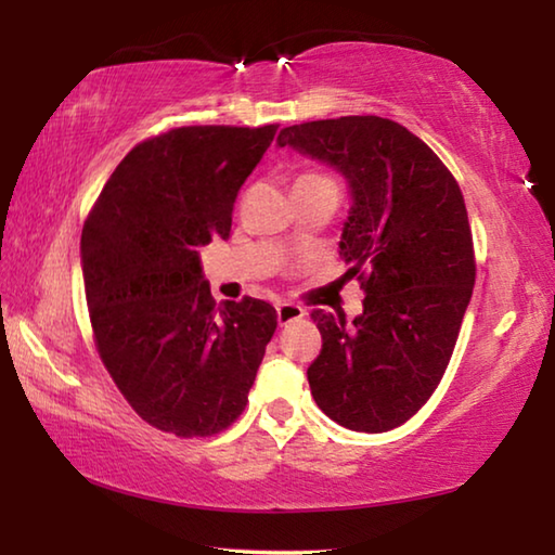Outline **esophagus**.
<instances>
[{"instance_id":"34e87169","label":"esophagus","mask_w":555,"mask_h":555,"mask_svg":"<svg viewBox=\"0 0 555 555\" xmlns=\"http://www.w3.org/2000/svg\"><path fill=\"white\" fill-rule=\"evenodd\" d=\"M306 311L296 304H288V300H279L276 304V321L279 325H286L291 321H298V318H304Z\"/></svg>"}]
</instances>
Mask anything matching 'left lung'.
I'll use <instances>...</instances> for the list:
<instances>
[{
  "label": "left lung",
  "instance_id": "1",
  "mask_svg": "<svg viewBox=\"0 0 555 555\" xmlns=\"http://www.w3.org/2000/svg\"><path fill=\"white\" fill-rule=\"evenodd\" d=\"M335 168L350 188L340 257L362 281L364 308L313 311L323 350L308 367L318 406L335 424L384 434L436 391L473 298L475 257L463 193L443 162L406 127L340 117L276 137Z\"/></svg>",
  "mask_w": 555,
  "mask_h": 555
}]
</instances>
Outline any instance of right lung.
Listing matches in <instances>:
<instances>
[{
  "mask_svg": "<svg viewBox=\"0 0 555 555\" xmlns=\"http://www.w3.org/2000/svg\"><path fill=\"white\" fill-rule=\"evenodd\" d=\"M276 134L267 127H181L121 158L82 228L90 323L112 379L146 424L212 436L240 416L276 311L215 306L201 247L228 237L232 205Z\"/></svg>",
  "mask_w": 555,
  "mask_h": 555,
  "instance_id": "obj_1",
  "label": "right lung"
}]
</instances>
